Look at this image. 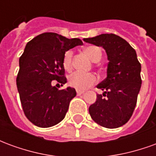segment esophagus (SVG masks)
Masks as SVG:
<instances>
[{
    "label": "esophagus",
    "instance_id": "34e87169",
    "mask_svg": "<svg viewBox=\"0 0 156 156\" xmlns=\"http://www.w3.org/2000/svg\"><path fill=\"white\" fill-rule=\"evenodd\" d=\"M83 93H84V91H83V90H77V94L78 95L83 94Z\"/></svg>",
    "mask_w": 156,
    "mask_h": 156
}]
</instances>
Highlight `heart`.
Returning a JSON list of instances; mask_svg holds the SVG:
<instances>
[{
    "instance_id": "b5f03b06",
    "label": "heart",
    "mask_w": 156,
    "mask_h": 156,
    "mask_svg": "<svg viewBox=\"0 0 156 156\" xmlns=\"http://www.w3.org/2000/svg\"><path fill=\"white\" fill-rule=\"evenodd\" d=\"M85 54L91 59L92 61L98 62L102 58L101 49L96 46H88L83 49ZM73 53L71 50H68L63 55L62 65L66 71H71L73 68ZM96 83V78L93 73H81L76 72L70 75L68 78V83L70 86L77 88L78 90H83L90 87Z\"/></svg>"
}]
</instances>
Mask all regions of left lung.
Wrapping results in <instances>:
<instances>
[{"mask_svg":"<svg viewBox=\"0 0 156 156\" xmlns=\"http://www.w3.org/2000/svg\"><path fill=\"white\" fill-rule=\"evenodd\" d=\"M83 41L104 48L109 61L107 78L97 86L104 94H97L96 102L90 105V116L103 127H120L133 115L140 90L141 65L136 51L124 39L112 33Z\"/></svg>","mask_w":156,"mask_h":156,"instance_id":"1","label":"left lung"}]
</instances>
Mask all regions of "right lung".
<instances>
[{
	"instance_id": "right-lung-1",
	"label": "right lung",
	"mask_w": 156,
	"mask_h": 156,
	"mask_svg": "<svg viewBox=\"0 0 156 156\" xmlns=\"http://www.w3.org/2000/svg\"><path fill=\"white\" fill-rule=\"evenodd\" d=\"M82 44L79 38L45 32L26 45L19 59L16 86L26 117L36 126L51 127L64 119L76 91L71 87L59 90L52 82L61 86L67 83L63 55Z\"/></svg>"
}]
</instances>
